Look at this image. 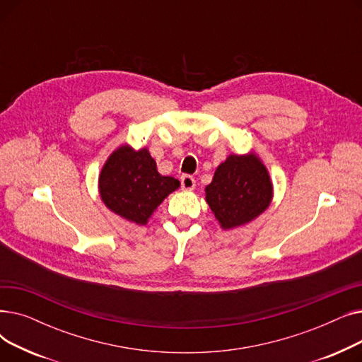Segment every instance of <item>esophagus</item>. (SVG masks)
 <instances>
[{
  "label": "esophagus",
  "instance_id": "34e87169",
  "mask_svg": "<svg viewBox=\"0 0 362 362\" xmlns=\"http://www.w3.org/2000/svg\"><path fill=\"white\" fill-rule=\"evenodd\" d=\"M180 183H182L183 191H194V189H195V179L192 176H189V175L182 176Z\"/></svg>",
  "mask_w": 362,
  "mask_h": 362
}]
</instances>
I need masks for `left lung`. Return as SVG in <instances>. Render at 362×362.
Wrapping results in <instances>:
<instances>
[{
	"label": "left lung",
	"instance_id": "left-lung-1",
	"mask_svg": "<svg viewBox=\"0 0 362 362\" xmlns=\"http://www.w3.org/2000/svg\"><path fill=\"white\" fill-rule=\"evenodd\" d=\"M205 201L223 230H232L259 217L273 201V182L255 151L230 154L205 186Z\"/></svg>",
	"mask_w": 362,
	"mask_h": 362
}]
</instances>
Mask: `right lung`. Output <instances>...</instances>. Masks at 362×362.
I'll return each mask as SVG.
<instances>
[{"label":"right lung","mask_w":362,"mask_h":362,"mask_svg":"<svg viewBox=\"0 0 362 362\" xmlns=\"http://www.w3.org/2000/svg\"><path fill=\"white\" fill-rule=\"evenodd\" d=\"M179 186L177 179L158 173L148 148L136 151L127 144L111 152L98 177L104 205L114 214L139 226H145L158 205Z\"/></svg>","instance_id":"add662e5"}]
</instances>
